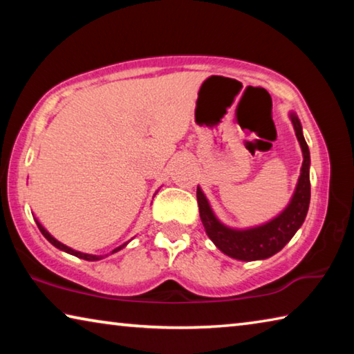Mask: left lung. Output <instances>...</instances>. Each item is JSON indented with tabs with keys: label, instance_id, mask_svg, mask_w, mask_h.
I'll return each mask as SVG.
<instances>
[{
	"label": "left lung",
	"instance_id": "left-lung-1",
	"mask_svg": "<svg viewBox=\"0 0 354 354\" xmlns=\"http://www.w3.org/2000/svg\"><path fill=\"white\" fill-rule=\"evenodd\" d=\"M293 128H295L297 139L303 149V167L301 175H299L295 195L290 201V205L286 207V211L273 218L268 223L251 227L247 231L230 230L225 225L215 218L211 206L206 200L205 194L200 189H196V200H198L200 217L203 226L207 232L211 241L217 245L220 251L230 257H234L239 261H257L267 259V257L278 253L284 248V245L290 241L293 234L298 231V227L303 225L306 218L309 201H310V181H309V148L301 133V124L295 113L290 115Z\"/></svg>",
	"mask_w": 354,
	"mask_h": 354
}]
</instances>
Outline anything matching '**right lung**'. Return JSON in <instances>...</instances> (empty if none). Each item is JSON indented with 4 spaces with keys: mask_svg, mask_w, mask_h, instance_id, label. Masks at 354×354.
I'll return each instance as SVG.
<instances>
[{
    "mask_svg": "<svg viewBox=\"0 0 354 354\" xmlns=\"http://www.w3.org/2000/svg\"><path fill=\"white\" fill-rule=\"evenodd\" d=\"M37 226H39V230H40V232H41V234H44V236H45V239H46V241H48V242H50V243H53V245H55V247H56V248H59V250H62V251H65V253H68V254H73V256H76V257H81V259H86V261H98V259H103V257H104V256H93V254H84V253H80V251H75V250H71V248H68V247H67V245H64V243H61V242H59V241H56V239H55V237H53V236L50 234V232H48V231L45 230V227H44V226H41V225L39 223V221H37ZM124 245H127V243H123V245H122V247H117L115 250H112V253H115V251H118V250H122V248L124 247Z\"/></svg>",
    "mask_w": 354,
    "mask_h": 354,
    "instance_id": "add662e5",
    "label": "right lung"
}]
</instances>
